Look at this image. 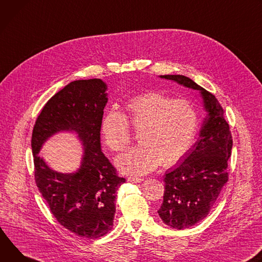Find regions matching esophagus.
<instances>
[{"instance_id": "esophagus-1", "label": "esophagus", "mask_w": 262, "mask_h": 262, "mask_svg": "<svg viewBox=\"0 0 262 262\" xmlns=\"http://www.w3.org/2000/svg\"><path fill=\"white\" fill-rule=\"evenodd\" d=\"M128 181L129 182H132V183H140L143 181L142 178H135V177H130L128 178Z\"/></svg>"}]
</instances>
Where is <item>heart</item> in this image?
Here are the masks:
<instances>
[{
    "instance_id": "1",
    "label": "heart",
    "mask_w": 262,
    "mask_h": 262,
    "mask_svg": "<svg viewBox=\"0 0 262 262\" xmlns=\"http://www.w3.org/2000/svg\"><path fill=\"white\" fill-rule=\"evenodd\" d=\"M199 112L185 99H173L160 92H147L126 104V115L108 112L101 130L107 147L123 151L132 139L130 125L139 131L140 143L120 155L116 166L125 175L140 176L160 163L171 166L189 151L199 129Z\"/></svg>"
}]
</instances>
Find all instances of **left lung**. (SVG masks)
Here are the masks:
<instances>
[{
    "instance_id": "1",
    "label": "left lung",
    "mask_w": 262,
    "mask_h": 262,
    "mask_svg": "<svg viewBox=\"0 0 262 262\" xmlns=\"http://www.w3.org/2000/svg\"><path fill=\"white\" fill-rule=\"evenodd\" d=\"M161 78L200 91L208 111L193 149L163 179V202L158 214L167 226L183 230L204 220L210 212L229 179L227 167L233 141L229 124L224 119V110L214 95L182 75H164Z\"/></svg>"
}]
</instances>
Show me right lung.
<instances>
[{
  "mask_svg": "<svg viewBox=\"0 0 262 262\" xmlns=\"http://www.w3.org/2000/svg\"><path fill=\"white\" fill-rule=\"evenodd\" d=\"M106 90L101 79L69 83L43 106L31 139L34 179L52 214L76 235L92 239L111 230L115 192L126 182L101 151L100 131L108 100ZM63 129L77 132L84 144L81 166L74 174L53 171L38 155L43 141Z\"/></svg>",
  "mask_w": 262,
  "mask_h": 262,
  "instance_id": "1",
  "label": "right lung"
}]
</instances>
